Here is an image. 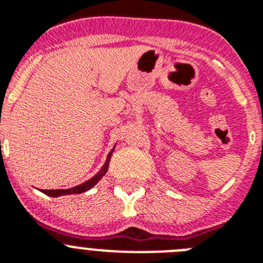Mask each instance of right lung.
Segmentation results:
<instances>
[{"label": "right lung", "instance_id": "obj_1", "mask_svg": "<svg viewBox=\"0 0 263 263\" xmlns=\"http://www.w3.org/2000/svg\"><path fill=\"white\" fill-rule=\"evenodd\" d=\"M116 147V145H115ZM115 147L111 148L110 153L108 154V157H106V160L105 163H104V166L101 167V170H100L99 173L96 174V175L93 176V178H90L89 180H87V182L81 183V184L79 185H75V187L72 188H68V190H43V194H46L47 196H51V197H59V196H63V195H73V194H83V192L88 191V190H90V188L93 187V185H96L97 183H99V180L101 178H103L104 175L106 174V171H108V167H109V162H110V157L111 154H113V150H115Z\"/></svg>", "mask_w": 263, "mask_h": 263}]
</instances>
